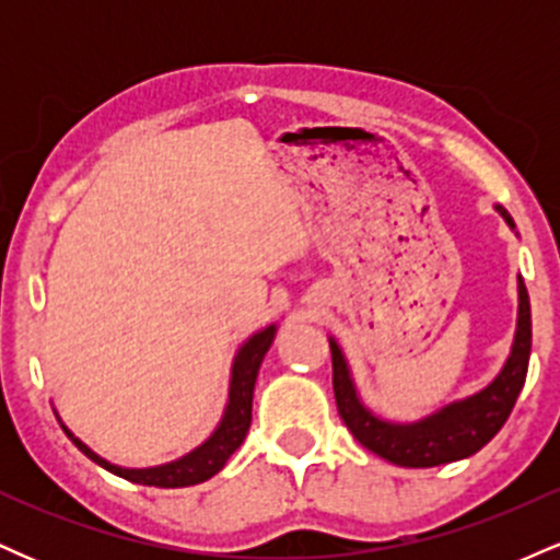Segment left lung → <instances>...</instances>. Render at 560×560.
<instances>
[{"instance_id": "left-lung-1", "label": "left lung", "mask_w": 560, "mask_h": 560, "mask_svg": "<svg viewBox=\"0 0 560 560\" xmlns=\"http://www.w3.org/2000/svg\"><path fill=\"white\" fill-rule=\"evenodd\" d=\"M494 210L503 215L508 226L516 229V223L508 215L503 205H494ZM329 347L337 410L347 423V429L363 447H369L378 458L405 468L453 464V460L479 453L503 429L513 405H516L518 392L524 387L526 369H529L532 352L529 294H526L524 279L518 276L516 334H513L511 355H508L500 374L485 389L474 392L464 400L442 405L440 410L423 416L419 421L397 423L371 413L363 405L361 395H358L342 347L337 345L334 337L329 339Z\"/></svg>"}]
</instances>
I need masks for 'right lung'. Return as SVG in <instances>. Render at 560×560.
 Listing matches in <instances>:
<instances>
[{
    "label": "right lung",
    "instance_id": "right-lung-1",
    "mask_svg": "<svg viewBox=\"0 0 560 560\" xmlns=\"http://www.w3.org/2000/svg\"><path fill=\"white\" fill-rule=\"evenodd\" d=\"M276 337V324L266 326V329L255 331L240 347V352L234 355V365H231V382H229V402L223 410V419L215 427V432L202 442V445L191 450V453L182 455V458L171 460L163 466H150V468H124L115 466L110 460H105L102 455H96L92 447L83 445L70 429L62 423L66 434L73 440V445L81 450L86 458H92L96 466L107 468L115 477H124L133 485H147V487H191L199 481H208L215 477L226 460L234 455V450L242 445L244 436L249 432V421H253V392L255 382H258V371L262 358H266L268 347H271Z\"/></svg>",
    "mask_w": 560,
    "mask_h": 560
}]
</instances>
